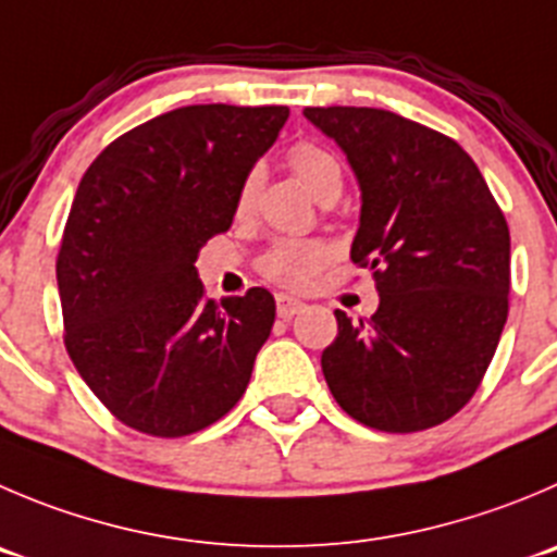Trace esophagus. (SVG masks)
<instances>
[{
  "label": "esophagus",
  "mask_w": 557,
  "mask_h": 557,
  "mask_svg": "<svg viewBox=\"0 0 557 557\" xmlns=\"http://www.w3.org/2000/svg\"><path fill=\"white\" fill-rule=\"evenodd\" d=\"M300 309H304V304H300L298 298H289V295H278V298H275V311H278V317H284V320L295 317Z\"/></svg>",
  "instance_id": "obj_1"
}]
</instances>
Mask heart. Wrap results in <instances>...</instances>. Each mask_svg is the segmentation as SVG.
Listing matches in <instances>:
<instances>
[{"instance_id":"b5f03b06","label":"heart","mask_w":557,"mask_h":557,"mask_svg":"<svg viewBox=\"0 0 557 557\" xmlns=\"http://www.w3.org/2000/svg\"><path fill=\"white\" fill-rule=\"evenodd\" d=\"M289 166L298 174L300 183L322 199L331 190H342V166L336 158L325 150V147L314 145V141H298L287 156ZM259 185H262V172L251 169L243 177L240 188H237L235 210L237 215H248L257 205ZM331 259V246L320 240H278L259 257V273L268 282L278 284L284 289H306L314 275L320 273L322 264Z\"/></svg>"}]
</instances>
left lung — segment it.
<instances>
[{"instance_id": "8db88e82", "label": "left lung", "mask_w": 557, "mask_h": 557, "mask_svg": "<svg viewBox=\"0 0 557 557\" xmlns=\"http://www.w3.org/2000/svg\"><path fill=\"white\" fill-rule=\"evenodd\" d=\"M361 183L358 268L380 306L338 336L322 374L349 418L380 432H423L479 391L508 317L511 237L473 158L421 123L367 106H309Z\"/></svg>"}]
</instances>
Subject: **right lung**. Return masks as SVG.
<instances>
[{"mask_svg": "<svg viewBox=\"0 0 557 557\" xmlns=\"http://www.w3.org/2000/svg\"><path fill=\"white\" fill-rule=\"evenodd\" d=\"M287 106L199 103L116 136L84 172L57 253L65 349L106 410L185 437L246 394L275 300L205 295L196 253L235 219L243 177Z\"/></svg>", "mask_w": 557, "mask_h": 557, "instance_id": "1", "label": "right lung"}]
</instances>
